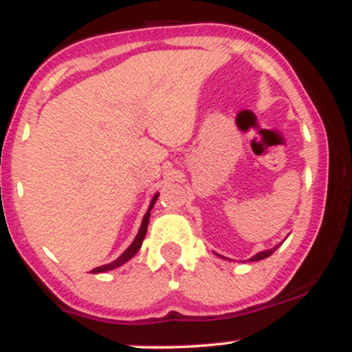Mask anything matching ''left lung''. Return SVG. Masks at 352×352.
Returning a JSON list of instances; mask_svg holds the SVG:
<instances>
[{"mask_svg":"<svg viewBox=\"0 0 352 352\" xmlns=\"http://www.w3.org/2000/svg\"><path fill=\"white\" fill-rule=\"evenodd\" d=\"M281 245V243H280ZM280 245H276V246H273V248H270V250H265V252H260V253H256L254 254V256H252L250 258L248 261H260V260H265V258H268V256H272V254L276 252V248ZM218 254V253H217ZM218 256H221V254H218ZM221 258H225V256H221ZM225 260H228V258H225ZM245 263V261H243Z\"/></svg>","mask_w":352,"mask_h":352,"instance_id":"8db88e82","label":"left lung"}]
</instances>
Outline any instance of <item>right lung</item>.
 <instances>
[{
	"instance_id": "1",
	"label": "right lung",
	"mask_w": 352,
	"mask_h": 352,
	"mask_svg": "<svg viewBox=\"0 0 352 352\" xmlns=\"http://www.w3.org/2000/svg\"><path fill=\"white\" fill-rule=\"evenodd\" d=\"M157 199H159V193H155V195L152 197V200H151V205H148L147 212H145V215H144V218H142V225H140V228H139V233H137V236L134 238V241H132L131 246H129V248L125 250V252H124L122 254H120V256L117 258V260L112 261V263H107V265L98 266V268H94V270H92L91 273H104V272H111V270H116V268H119V266H122L124 263H127V261L131 260V258L134 256V254H135L137 252H139V250H140V246H142V241H144V238H145V233H147V227H148V218H151V210L153 208V205H155Z\"/></svg>"
}]
</instances>
